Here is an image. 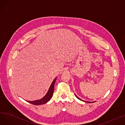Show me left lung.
Segmentation results:
<instances>
[{"label": "left lung", "instance_id": "left-lung-1", "mask_svg": "<svg viewBox=\"0 0 125 125\" xmlns=\"http://www.w3.org/2000/svg\"><path fill=\"white\" fill-rule=\"evenodd\" d=\"M75 97L77 98V99H78L80 100H82V101H83V102H87V103H93V102H95V101H94V102H89V101H84V100H83L81 99L79 97H78L75 94Z\"/></svg>", "mask_w": 125, "mask_h": 125}]
</instances>
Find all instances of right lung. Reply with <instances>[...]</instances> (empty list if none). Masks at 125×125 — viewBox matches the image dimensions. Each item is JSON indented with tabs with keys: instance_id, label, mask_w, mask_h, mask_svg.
<instances>
[{
	"instance_id": "obj_1",
	"label": "right lung",
	"mask_w": 125,
	"mask_h": 125,
	"mask_svg": "<svg viewBox=\"0 0 125 125\" xmlns=\"http://www.w3.org/2000/svg\"><path fill=\"white\" fill-rule=\"evenodd\" d=\"M57 78H55L54 80L52 81V83H51V85L50 86V87L49 88V89L48 91V92L46 94V95L42 98V99H39V100H34V101H27L26 100V101H27L28 102L31 103L33 105H42L45 104L46 103H47L48 101H49L51 98L52 96V94H53L54 93V85L56 82V81L57 80Z\"/></svg>"
}]
</instances>
